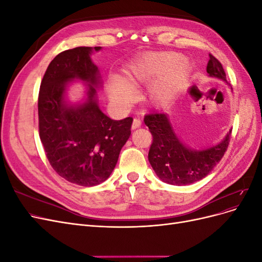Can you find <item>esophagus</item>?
Here are the masks:
<instances>
[{
	"label": "esophagus",
	"instance_id": "obj_1",
	"mask_svg": "<svg viewBox=\"0 0 262 262\" xmlns=\"http://www.w3.org/2000/svg\"><path fill=\"white\" fill-rule=\"evenodd\" d=\"M140 126H141V120H140V119H138V118L133 119V122H132V130H136V129L140 128Z\"/></svg>",
	"mask_w": 262,
	"mask_h": 262
}]
</instances>
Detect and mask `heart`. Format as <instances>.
<instances>
[{"label": "heart", "mask_w": 262, "mask_h": 262, "mask_svg": "<svg viewBox=\"0 0 262 262\" xmlns=\"http://www.w3.org/2000/svg\"><path fill=\"white\" fill-rule=\"evenodd\" d=\"M192 67L186 58L175 52H147L126 68L124 78L114 76L109 95L115 104L128 106L136 98L134 90L150 81L143 100L153 109L169 105L186 90Z\"/></svg>", "instance_id": "1"}]
</instances>
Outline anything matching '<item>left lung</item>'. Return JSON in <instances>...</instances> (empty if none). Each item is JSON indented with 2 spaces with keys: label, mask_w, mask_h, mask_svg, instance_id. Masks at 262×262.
<instances>
[{
  "label": "left lung",
  "mask_w": 262,
  "mask_h": 262,
  "mask_svg": "<svg viewBox=\"0 0 262 262\" xmlns=\"http://www.w3.org/2000/svg\"><path fill=\"white\" fill-rule=\"evenodd\" d=\"M207 72L210 77L227 83L223 67L212 54ZM144 122L153 136L148 162L158 178L173 186L190 185L208 176L224 156L232 132L229 129L225 138L215 145L192 148L178 138L167 114L146 115Z\"/></svg>",
  "instance_id": "left-lung-1"
}]
</instances>
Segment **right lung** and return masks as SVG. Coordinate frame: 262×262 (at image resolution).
<instances>
[{
	"instance_id": "right-lung-1",
	"label": "right lung",
	"mask_w": 262,
	"mask_h": 262,
	"mask_svg": "<svg viewBox=\"0 0 262 262\" xmlns=\"http://www.w3.org/2000/svg\"><path fill=\"white\" fill-rule=\"evenodd\" d=\"M99 50L77 47L59 53L46 71L38 97L39 136L47 158L59 176L84 187L112 175L133 121L130 117L113 120L98 106L102 80L91 55ZM77 80L86 86L85 97L71 103L67 90Z\"/></svg>"
}]
</instances>
